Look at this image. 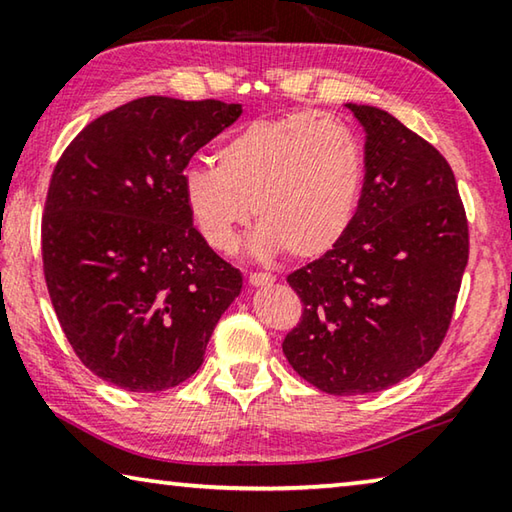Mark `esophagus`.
<instances>
[{
    "instance_id": "esophagus-1",
    "label": "esophagus",
    "mask_w": 512,
    "mask_h": 512,
    "mask_svg": "<svg viewBox=\"0 0 512 512\" xmlns=\"http://www.w3.org/2000/svg\"><path fill=\"white\" fill-rule=\"evenodd\" d=\"M248 282L253 284V287H266V284L275 282V275H271V273H250Z\"/></svg>"
}]
</instances>
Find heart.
Returning <instances> with one entry per match:
<instances>
[{
  "instance_id": "1",
  "label": "heart",
  "mask_w": 512,
  "mask_h": 512,
  "mask_svg": "<svg viewBox=\"0 0 512 512\" xmlns=\"http://www.w3.org/2000/svg\"><path fill=\"white\" fill-rule=\"evenodd\" d=\"M214 160L183 173V196L201 237L221 253L237 246L239 228L253 212L255 255H325L357 212L363 151L352 128L334 115L255 119L232 133Z\"/></svg>"
}]
</instances>
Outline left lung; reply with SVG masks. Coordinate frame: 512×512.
I'll return each mask as SVG.
<instances>
[{
    "instance_id": "obj_1",
    "label": "left lung",
    "mask_w": 512,
    "mask_h": 512,
    "mask_svg": "<svg viewBox=\"0 0 512 512\" xmlns=\"http://www.w3.org/2000/svg\"><path fill=\"white\" fill-rule=\"evenodd\" d=\"M366 131L350 228L287 282L302 302L282 343L329 395H368L422 368L443 343L470 255L465 207L438 149L386 110L348 103Z\"/></svg>"
}]
</instances>
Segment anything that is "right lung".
<instances>
[{"label":"right lung","instance_id":"obj_1","mask_svg":"<svg viewBox=\"0 0 512 512\" xmlns=\"http://www.w3.org/2000/svg\"><path fill=\"white\" fill-rule=\"evenodd\" d=\"M239 115L216 99H135L85 126L51 173L49 298L76 357L108 384H183L241 293V273L207 246L183 196L192 155Z\"/></svg>","mask_w":512,"mask_h":512}]
</instances>
